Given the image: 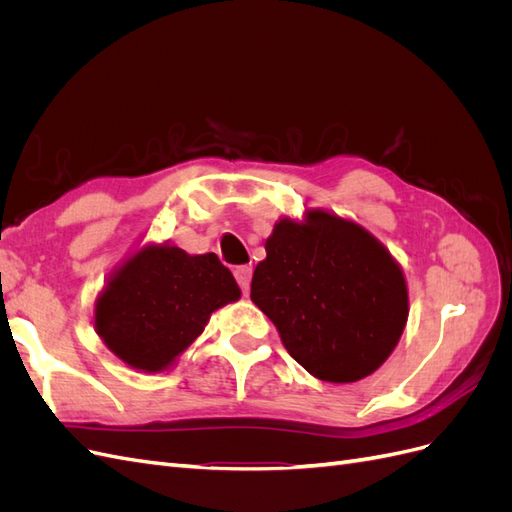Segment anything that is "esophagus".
I'll use <instances>...</instances> for the list:
<instances>
[{"mask_svg": "<svg viewBox=\"0 0 512 512\" xmlns=\"http://www.w3.org/2000/svg\"><path fill=\"white\" fill-rule=\"evenodd\" d=\"M235 277H237V282H239V286H241V290H243V292L250 290V282H252V267H247V265L237 267V269H235Z\"/></svg>", "mask_w": 512, "mask_h": 512, "instance_id": "esophagus-1", "label": "esophagus"}]
</instances>
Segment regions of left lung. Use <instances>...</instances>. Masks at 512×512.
Segmentation results:
<instances>
[{"label":"left lung","mask_w":512,"mask_h":512,"mask_svg":"<svg viewBox=\"0 0 512 512\" xmlns=\"http://www.w3.org/2000/svg\"><path fill=\"white\" fill-rule=\"evenodd\" d=\"M252 277V301L309 374L356 382L389 359L408 320L404 273L386 247L350 220L307 211L280 220Z\"/></svg>","instance_id":"obj_1"}]
</instances>
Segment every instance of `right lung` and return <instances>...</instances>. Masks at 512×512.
<instances>
[{"mask_svg": "<svg viewBox=\"0 0 512 512\" xmlns=\"http://www.w3.org/2000/svg\"><path fill=\"white\" fill-rule=\"evenodd\" d=\"M241 290L215 254L147 245L115 271L96 303L108 350L141 371H162L205 331L215 309Z\"/></svg>", "mask_w": 512, "mask_h": 512, "instance_id": "right-lung-1", "label": "right lung"}]
</instances>
